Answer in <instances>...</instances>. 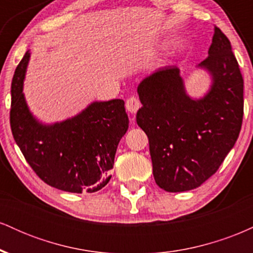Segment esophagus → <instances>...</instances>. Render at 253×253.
Returning <instances> with one entry per match:
<instances>
[{"instance_id":"obj_1","label":"esophagus","mask_w":253,"mask_h":253,"mask_svg":"<svg viewBox=\"0 0 253 253\" xmlns=\"http://www.w3.org/2000/svg\"><path fill=\"white\" fill-rule=\"evenodd\" d=\"M140 101H139V98L135 96L129 97L128 100L126 101V109L128 110L130 114H135V113L138 112V109L140 108Z\"/></svg>"}]
</instances>
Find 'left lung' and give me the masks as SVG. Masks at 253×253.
I'll return each instance as SVG.
<instances>
[{
	"label": "left lung",
	"instance_id": "obj_1",
	"mask_svg": "<svg viewBox=\"0 0 253 253\" xmlns=\"http://www.w3.org/2000/svg\"><path fill=\"white\" fill-rule=\"evenodd\" d=\"M197 66L211 76L201 98L187 94L177 66L158 69L136 89L143 104L136 124L149 138L155 181L169 193L195 189L213 176L242 128L244 80L220 28Z\"/></svg>",
	"mask_w": 253,
	"mask_h": 253
}]
</instances>
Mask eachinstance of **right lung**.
I'll list each match as a JSON object with an SVG mask.
<instances>
[{
  "mask_svg": "<svg viewBox=\"0 0 253 253\" xmlns=\"http://www.w3.org/2000/svg\"><path fill=\"white\" fill-rule=\"evenodd\" d=\"M27 51L11 82L10 128L22 155L43 182L69 193H95L109 182L119 141L128 129L124 100L95 101L76 117L45 125L26 103Z\"/></svg>",
  "mask_w": 253,
  "mask_h": 253,
  "instance_id": "obj_1",
  "label": "right lung"
}]
</instances>
